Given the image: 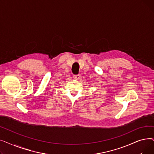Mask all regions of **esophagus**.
<instances>
[{"mask_svg":"<svg viewBox=\"0 0 154 154\" xmlns=\"http://www.w3.org/2000/svg\"><path fill=\"white\" fill-rule=\"evenodd\" d=\"M73 78L76 79V80H78L80 78V75H73Z\"/></svg>","mask_w":154,"mask_h":154,"instance_id":"esophagus-1","label":"esophagus"}]
</instances>
